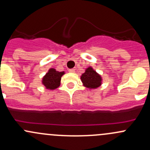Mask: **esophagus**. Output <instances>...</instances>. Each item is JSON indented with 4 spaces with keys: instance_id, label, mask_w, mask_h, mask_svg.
Returning a JSON list of instances; mask_svg holds the SVG:
<instances>
[{
    "instance_id": "obj_1",
    "label": "esophagus",
    "mask_w": 150,
    "mask_h": 150,
    "mask_svg": "<svg viewBox=\"0 0 150 150\" xmlns=\"http://www.w3.org/2000/svg\"><path fill=\"white\" fill-rule=\"evenodd\" d=\"M69 72H71V73H74L75 72V69H69Z\"/></svg>"
}]
</instances>
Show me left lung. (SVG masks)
<instances>
[{"label": "left lung", "mask_w": 150, "mask_h": 150, "mask_svg": "<svg viewBox=\"0 0 150 150\" xmlns=\"http://www.w3.org/2000/svg\"><path fill=\"white\" fill-rule=\"evenodd\" d=\"M80 79L83 86L90 90L99 88L103 83V78L101 75L90 66L85 69V71L82 74Z\"/></svg>", "instance_id": "8db88e82"}]
</instances>
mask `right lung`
<instances>
[{"mask_svg": "<svg viewBox=\"0 0 150 150\" xmlns=\"http://www.w3.org/2000/svg\"><path fill=\"white\" fill-rule=\"evenodd\" d=\"M65 72H59L55 68H50L42 79V84L48 90H55L60 85V81Z\"/></svg>", "mask_w": 150, "mask_h": 150, "instance_id": "1", "label": "right lung"}]
</instances>
